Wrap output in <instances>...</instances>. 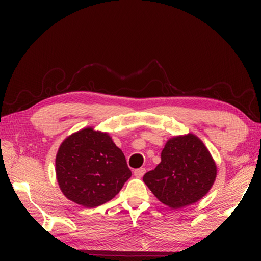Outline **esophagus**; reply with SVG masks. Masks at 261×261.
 I'll return each mask as SVG.
<instances>
[{"instance_id": "esophagus-1", "label": "esophagus", "mask_w": 261, "mask_h": 261, "mask_svg": "<svg viewBox=\"0 0 261 261\" xmlns=\"http://www.w3.org/2000/svg\"><path fill=\"white\" fill-rule=\"evenodd\" d=\"M146 173V169L145 168H138L134 171V175L137 177V178H140Z\"/></svg>"}]
</instances>
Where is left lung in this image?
I'll return each mask as SVG.
<instances>
[{
    "label": "left lung",
    "instance_id": "left-lung-1",
    "mask_svg": "<svg viewBox=\"0 0 261 261\" xmlns=\"http://www.w3.org/2000/svg\"><path fill=\"white\" fill-rule=\"evenodd\" d=\"M162 162L143 176L149 190L163 204L180 208L204 197L216 178V165L203 141L193 134L166 142Z\"/></svg>",
    "mask_w": 261,
    "mask_h": 261
}]
</instances>
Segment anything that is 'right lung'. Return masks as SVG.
<instances>
[{
	"label": "right lung",
	"instance_id": "add662e5",
	"mask_svg": "<svg viewBox=\"0 0 261 261\" xmlns=\"http://www.w3.org/2000/svg\"><path fill=\"white\" fill-rule=\"evenodd\" d=\"M131 170L120 148L107 132L87 126L68 136L56 154V178L69 201L96 207L111 201Z\"/></svg>",
	"mask_w": 261,
	"mask_h": 261
}]
</instances>
